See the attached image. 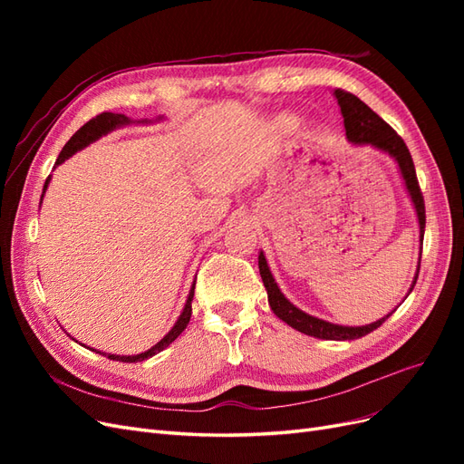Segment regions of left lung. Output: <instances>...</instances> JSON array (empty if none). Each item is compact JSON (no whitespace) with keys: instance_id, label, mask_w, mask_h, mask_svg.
<instances>
[{"instance_id":"8db88e82","label":"left lung","mask_w":464,"mask_h":464,"mask_svg":"<svg viewBox=\"0 0 464 464\" xmlns=\"http://www.w3.org/2000/svg\"><path fill=\"white\" fill-rule=\"evenodd\" d=\"M334 98L339 102L341 114L344 120V131H346V139L353 145H370L377 150H382L385 154H389L391 159H395L401 178L404 181V188L409 191V198L414 205L416 217H418V227H420V244L424 240V228H426V208H424V198L422 191H420L418 179H416V170H414V162L409 149H406L402 139L397 135V131L391 128L389 123H385L382 118H379L375 111L363 104L358 96L350 94L346 91L334 89ZM420 257H422V247H420ZM420 257H418V266L414 273V280L409 288V294L412 292L416 278L420 273ZM259 275L263 278V285L266 290V296H269V305L273 314L283 319L286 325H290L292 329H296L304 334L315 336V339H325V341H354L360 339V336L372 333L373 329H377L382 323L397 310H392L391 314H387L385 317L377 319L370 325H362V327H346V325H336V323H329L325 319L314 317L310 314L302 312L300 307L294 305L283 292H280L278 285L275 283V276L269 269V263L265 259L263 251H259ZM406 294V296H409Z\"/></svg>"}]
</instances>
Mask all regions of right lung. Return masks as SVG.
Here are the masks:
<instances>
[{
	"label": "right lung",
	"instance_id": "right-lung-1",
	"mask_svg": "<svg viewBox=\"0 0 464 464\" xmlns=\"http://www.w3.org/2000/svg\"><path fill=\"white\" fill-rule=\"evenodd\" d=\"M159 120H162V118H159ZM130 123H135V121H133L131 118H128V116H123V114H111V111H104V114H98L96 118H92L91 121H87L85 125H82V128H81L72 139H69V141L65 143V147L62 149L58 160H55V166H60V164L65 162L69 157H73V154H75L77 150L89 147L91 143L96 141V139H101L102 135H106V133H110V131H114V130H118V128H123V125H130ZM139 123H149V120H141ZM50 179H52V176L46 178L44 189H42V198H44V193H46V189H48ZM40 203H42V199H40ZM193 292H195V283L191 285V290H189V296H188V300H186L184 310H181L178 321L174 323V327H172L170 331H168V334H164V339H160L157 344L150 346V348L147 350V353L135 354V356H118V354H104V353H102V356H106V358H110V360H116V362H143V360H147V358H150V356H154V354H159L160 350H164L166 346H170V344L178 339L179 333L188 327L189 317H191ZM94 353H96V350H94ZM98 354H101V353H98Z\"/></svg>",
	"mask_w": 464,
	"mask_h": 464
}]
</instances>
